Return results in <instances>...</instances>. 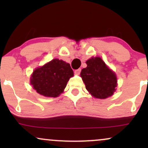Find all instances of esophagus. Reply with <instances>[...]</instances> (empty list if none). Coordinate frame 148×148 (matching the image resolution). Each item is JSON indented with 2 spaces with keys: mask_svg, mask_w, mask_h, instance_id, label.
Here are the masks:
<instances>
[{
  "mask_svg": "<svg viewBox=\"0 0 148 148\" xmlns=\"http://www.w3.org/2000/svg\"><path fill=\"white\" fill-rule=\"evenodd\" d=\"M81 69H76V70H75V74H79L80 72H81Z\"/></svg>",
  "mask_w": 148,
  "mask_h": 148,
  "instance_id": "34e87169",
  "label": "esophagus"
}]
</instances>
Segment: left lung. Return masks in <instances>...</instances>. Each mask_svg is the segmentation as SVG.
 Returning a JSON list of instances; mask_svg holds the SVG:
<instances>
[{"mask_svg": "<svg viewBox=\"0 0 148 148\" xmlns=\"http://www.w3.org/2000/svg\"><path fill=\"white\" fill-rule=\"evenodd\" d=\"M86 64L87 67L81 72L86 90L97 99H106L113 95L117 87L115 73L99 57L91 58Z\"/></svg>", "mask_w": 148, "mask_h": 148, "instance_id": "obj_1", "label": "left lung"}]
</instances>
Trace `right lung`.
Masks as SVG:
<instances>
[{"instance_id": "right-lung-1", "label": "right lung", "mask_w": 148, "mask_h": 148, "mask_svg": "<svg viewBox=\"0 0 148 148\" xmlns=\"http://www.w3.org/2000/svg\"><path fill=\"white\" fill-rule=\"evenodd\" d=\"M73 76L70 64L56 58L34 70L30 84L41 95L57 97L63 92L69 79Z\"/></svg>"}]
</instances>
